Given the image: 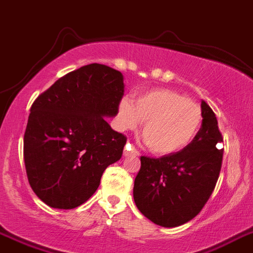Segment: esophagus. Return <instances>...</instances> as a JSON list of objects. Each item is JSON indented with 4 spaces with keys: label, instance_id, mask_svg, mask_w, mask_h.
<instances>
[{
    "label": "esophagus",
    "instance_id": "obj_1",
    "mask_svg": "<svg viewBox=\"0 0 253 253\" xmlns=\"http://www.w3.org/2000/svg\"><path fill=\"white\" fill-rule=\"evenodd\" d=\"M124 155L128 157V156H138V155H140V153H138V151L136 150V148H134L133 146L129 145V143H127L126 147H125Z\"/></svg>",
    "mask_w": 253,
    "mask_h": 253
}]
</instances>
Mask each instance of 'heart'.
I'll return each instance as SVG.
<instances>
[{"label":"heart","mask_w":253,"mask_h":253,"mask_svg":"<svg viewBox=\"0 0 253 253\" xmlns=\"http://www.w3.org/2000/svg\"><path fill=\"white\" fill-rule=\"evenodd\" d=\"M142 121V133L150 150L157 155H169L195 138L202 124V110L183 94L166 88L143 92L134 101L122 98L117 126L132 129Z\"/></svg>","instance_id":"obj_1"}]
</instances>
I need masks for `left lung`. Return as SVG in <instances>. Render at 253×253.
Instances as JSON below:
<instances>
[{"mask_svg":"<svg viewBox=\"0 0 253 253\" xmlns=\"http://www.w3.org/2000/svg\"><path fill=\"white\" fill-rule=\"evenodd\" d=\"M202 125L180 152L160 159L141 157L134 178V204L143 216L162 227H177L200 213L218 180L223 142L212 108L201 102Z\"/></svg>","mask_w":253,"mask_h":253,"instance_id":"8db88e82","label":"left lung"}]
</instances>
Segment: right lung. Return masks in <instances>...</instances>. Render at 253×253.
<instances>
[{"mask_svg":"<svg viewBox=\"0 0 253 253\" xmlns=\"http://www.w3.org/2000/svg\"><path fill=\"white\" fill-rule=\"evenodd\" d=\"M124 76L91 63L58 79L31 106L23 137L28 182L49 207H79L96 192L103 171L121 159L126 136L106 117L117 115Z\"/></svg>","mask_w":253,"mask_h":253,"instance_id":"obj_1","label":"right lung"}]
</instances>
